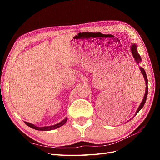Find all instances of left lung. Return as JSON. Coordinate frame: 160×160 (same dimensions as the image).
<instances>
[{
  "label": "left lung",
  "mask_w": 160,
  "mask_h": 160,
  "mask_svg": "<svg viewBox=\"0 0 160 160\" xmlns=\"http://www.w3.org/2000/svg\"><path fill=\"white\" fill-rule=\"evenodd\" d=\"M131 53H132V56H133L134 58V60L136 62L137 64H139L140 62H141V57H140V56L139 55V53H138V46L134 44L131 45ZM139 68L140 70V71H141L142 74L143 75V78H144L145 79V85H146V89H145V95H144V97H143V99L142 102L140 103V106L138 108V109L136 111V112H135V116L138 113L140 109H142V108L143 107V106H144L145 103L146 102V99H147V97H148V78H147V75H146V72L145 71V70L143 69V68L139 66Z\"/></svg>",
  "instance_id": "8db88e82"
}]
</instances>
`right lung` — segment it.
<instances>
[{
	"instance_id": "1",
	"label": "right lung",
	"mask_w": 160,
	"mask_h": 160,
	"mask_svg": "<svg viewBox=\"0 0 160 160\" xmlns=\"http://www.w3.org/2000/svg\"><path fill=\"white\" fill-rule=\"evenodd\" d=\"M68 120L67 117L63 119V121H61L60 123H58L57 124H55V125H53V126H44V127H38L36 126L34 124L30 123H28V122H25V123L28 125V126L31 127L32 128H34L35 130H38V131H51V130H53V129H56V128H58L59 127L62 126L63 125H64L65 123H66V121Z\"/></svg>"
}]
</instances>
